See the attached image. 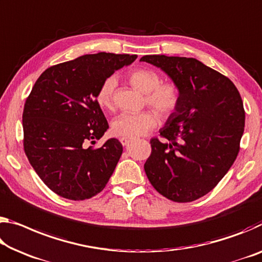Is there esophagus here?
Masks as SVG:
<instances>
[{"label":"esophagus","instance_id":"34e87169","mask_svg":"<svg viewBox=\"0 0 262 262\" xmlns=\"http://www.w3.org/2000/svg\"><path fill=\"white\" fill-rule=\"evenodd\" d=\"M132 139H127V138H122L121 139V143H122V146H128V144H129L130 142H132Z\"/></svg>","mask_w":262,"mask_h":262}]
</instances>
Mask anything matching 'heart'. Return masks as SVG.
<instances>
[{
  "mask_svg": "<svg viewBox=\"0 0 262 262\" xmlns=\"http://www.w3.org/2000/svg\"><path fill=\"white\" fill-rule=\"evenodd\" d=\"M130 84L146 93V100L162 118H167L176 110L180 101V90L173 82L161 84V78L156 72L149 69H136L128 74ZM116 86L115 78L110 77L103 80L97 93V101L103 108L113 107V94ZM157 124V115L151 110L139 113L119 114L112 122V130L115 135L133 139L142 136Z\"/></svg>",
  "mask_w": 262,
  "mask_h": 262,
  "instance_id": "heart-1",
  "label": "heart"
}]
</instances>
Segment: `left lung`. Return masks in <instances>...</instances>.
<instances>
[{"mask_svg": "<svg viewBox=\"0 0 262 262\" xmlns=\"http://www.w3.org/2000/svg\"><path fill=\"white\" fill-rule=\"evenodd\" d=\"M180 90V101L160 135L151 139L144 171L170 201L192 202L210 192L226 175L244 134L242 97L227 77L194 58L143 56Z\"/></svg>", "mask_w": 262, "mask_h": 262, "instance_id": "left-lung-1", "label": "left lung"}]
</instances>
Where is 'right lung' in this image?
<instances>
[{
	"label": "right lung",
	"mask_w": 262,
	"mask_h": 262,
	"mask_svg": "<svg viewBox=\"0 0 262 262\" xmlns=\"http://www.w3.org/2000/svg\"><path fill=\"white\" fill-rule=\"evenodd\" d=\"M136 55L99 52L51 66L40 74L24 105V151L41 181L59 196L84 201L100 192L113 173L122 144L102 138L108 122L97 101L103 80Z\"/></svg>",
	"instance_id": "obj_1"
}]
</instances>
